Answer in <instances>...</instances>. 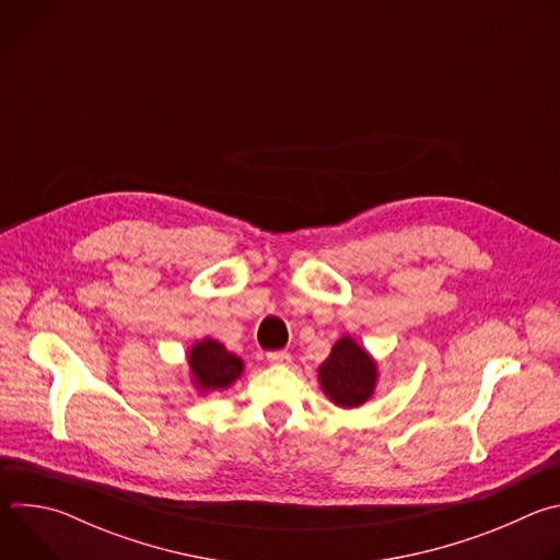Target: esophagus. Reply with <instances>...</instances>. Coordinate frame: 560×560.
<instances>
[{
	"label": "esophagus",
	"instance_id": "esophagus-1",
	"mask_svg": "<svg viewBox=\"0 0 560 560\" xmlns=\"http://www.w3.org/2000/svg\"><path fill=\"white\" fill-rule=\"evenodd\" d=\"M266 359H268L272 365H285V363H290V352H285V350H272V352L266 354Z\"/></svg>",
	"mask_w": 560,
	"mask_h": 560
}]
</instances>
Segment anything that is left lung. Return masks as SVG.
Masks as SVG:
<instances>
[{
  "mask_svg": "<svg viewBox=\"0 0 560 560\" xmlns=\"http://www.w3.org/2000/svg\"><path fill=\"white\" fill-rule=\"evenodd\" d=\"M318 381L337 406L359 408L374 392L376 363L361 346L350 337H343L318 368Z\"/></svg>",
  "mask_w": 560,
  "mask_h": 560,
  "instance_id": "obj_1",
  "label": "left lung"
}]
</instances>
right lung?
Wrapping results in <instances>:
<instances>
[{"label": "right lung", "mask_w": 560, "mask_h": 560, "mask_svg": "<svg viewBox=\"0 0 560 560\" xmlns=\"http://www.w3.org/2000/svg\"><path fill=\"white\" fill-rule=\"evenodd\" d=\"M192 381L199 389H223L244 372V363L230 354L219 341L203 339L190 348L188 357Z\"/></svg>", "instance_id": "1"}]
</instances>
